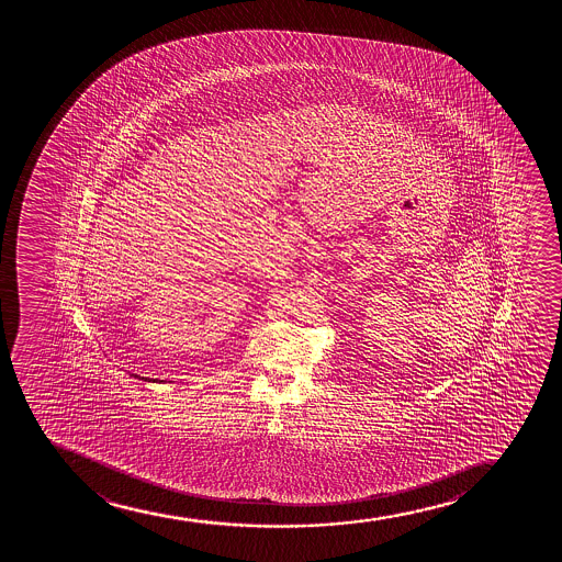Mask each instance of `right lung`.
Masks as SVG:
<instances>
[{"label":"right lung","instance_id":"obj_1","mask_svg":"<svg viewBox=\"0 0 562 562\" xmlns=\"http://www.w3.org/2000/svg\"><path fill=\"white\" fill-rule=\"evenodd\" d=\"M133 376H136V379H143V381H148V382H165V381H157V379H148V376H140V374H133Z\"/></svg>","mask_w":562,"mask_h":562}]
</instances>
